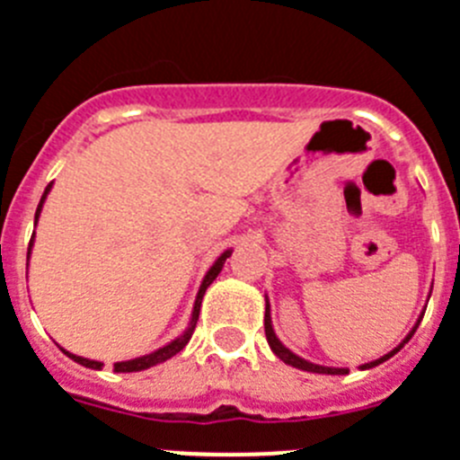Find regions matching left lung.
Wrapping results in <instances>:
<instances>
[{"instance_id":"8db88e82","label":"left lung","mask_w":460,"mask_h":460,"mask_svg":"<svg viewBox=\"0 0 460 460\" xmlns=\"http://www.w3.org/2000/svg\"><path fill=\"white\" fill-rule=\"evenodd\" d=\"M429 296H431V292H429ZM422 314H425V312H422ZM422 314L418 316L416 325H413V328L409 330V334H407V337H404L402 341H400L398 346H395V349L391 350V353L382 355L380 359H373V362H368V364H362V367H359V368H362V371H367V368L380 367L382 362H386V359H391V358H394V355L398 353L400 349H404V343H407L409 339L413 337V332H416V330H418V325H420V321H422ZM265 337H267V343H270L271 353H274L276 358H279V359H283L285 364H289V367H294V368H301V371H307V373H319V376H349V368L321 367V364L307 362V359L298 358L296 353H292V350H289L288 346H283V341H280V339L276 337V332H274V325H271V307H270V298H267V296H265Z\"/></svg>"}]
</instances>
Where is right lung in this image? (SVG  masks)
I'll return each mask as SVG.
<instances>
[{
	"label": "right lung",
	"mask_w": 460,
	"mask_h": 460,
	"mask_svg": "<svg viewBox=\"0 0 460 460\" xmlns=\"http://www.w3.org/2000/svg\"><path fill=\"white\" fill-rule=\"evenodd\" d=\"M51 186H53V181H51V184L47 186V189H44V193H42V199H40V204H38V211H35V225H38V220H40V213H42V207H44V202H47V195L51 193ZM33 240H35V231H33V238H31V243H29V253H26V267H29V258H31V249H33ZM231 253H234V249H226L225 253H220V256H217V261L213 262V265H211V270L207 271V276H204L202 285H199V289H198V296H195V303H193V312H190L189 328H186L184 332L180 334V337H175V339H172V341H168L166 346H162V349L153 350V353H148V355H141V358H135V359H128V362H117V364H114V371H117V373H137V371H146V368H150V367H157V364L166 362V359H171L172 355H177V353H180V350H184V346H186V343L190 341V337H193V330H195V325H198L199 305H202L204 292H207V288H208V285H211L213 280L217 279V274H220V271H222V267H225L226 258H229ZM62 353H65L66 358H71V359H74L75 364H80V367H84V368H93V371H101V368H102V362H96V359L80 358V355H74V353H69V350H65V349H62Z\"/></svg>",
	"instance_id": "obj_1"
}]
</instances>
